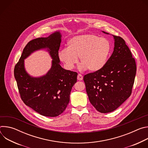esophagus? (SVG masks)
<instances>
[{"label":"esophagus","mask_w":148,"mask_h":148,"mask_svg":"<svg viewBox=\"0 0 148 148\" xmlns=\"http://www.w3.org/2000/svg\"><path fill=\"white\" fill-rule=\"evenodd\" d=\"M77 79H78V81H82V80L83 79V76H82L81 74H79L78 75V76H77Z\"/></svg>","instance_id":"34e87169"}]
</instances>
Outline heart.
I'll use <instances>...</instances> for the list:
<instances>
[{"label":"heart","mask_w":148,"mask_h":148,"mask_svg":"<svg viewBox=\"0 0 148 148\" xmlns=\"http://www.w3.org/2000/svg\"><path fill=\"white\" fill-rule=\"evenodd\" d=\"M111 50L108 40L92 34L75 36L68 41L67 48L58 53L60 61L68 70H72L80 59V69L91 72L101 70L106 64Z\"/></svg>","instance_id":"1"}]
</instances>
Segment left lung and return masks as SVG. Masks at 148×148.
<instances>
[{"mask_svg":"<svg viewBox=\"0 0 148 148\" xmlns=\"http://www.w3.org/2000/svg\"><path fill=\"white\" fill-rule=\"evenodd\" d=\"M113 37L114 51L106 64L101 70L84 77L89 100L101 113L115 111L130 97L136 71L135 59L125 40Z\"/></svg>","mask_w":148,"mask_h":148,"instance_id":"8db88e82","label":"left lung"}]
</instances>
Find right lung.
Returning a JSON list of instances; mask_svg holds the SVG:
<instances>
[{
	"mask_svg": "<svg viewBox=\"0 0 148 148\" xmlns=\"http://www.w3.org/2000/svg\"><path fill=\"white\" fill-rule=\"evenodd\" d=\"M62 35L59 30L47 37L34 39L23 49L14 70L21 98L24 103L41 115L54 117L62 114L70 101L77 73L61 67L58 50ZM46 49L51 56L52 66L48 73L33 77L25 70L24 60L35 51Z\"/></svg>",
	"mask_w": 148,
	"mask_h": 148,
	"instance_id": "add662e5",
	"label": "right lung"
}]
</instances>
